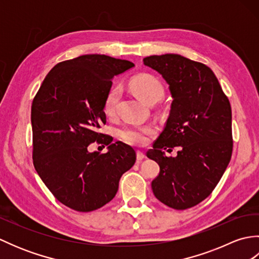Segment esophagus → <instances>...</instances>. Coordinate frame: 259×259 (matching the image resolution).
<instances>
[{
    "instance_id": "obj_1",
    "label": "esophagus",
    "mask_w": 259,
    "mask_h": 259,
    "mask_svg": "<svg viewBox=\"0 0 259 259\" xmlns=\"http://www.w3.org/2000/svg\"><path fill=\"white\" fill-rule=\"evenodd\" d=\"M146 158V155H145V153L144 152H142V151H137V160H138V161H141L142 160V159H145Z\"/></svg>"
}]
</instances>
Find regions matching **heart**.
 I'll return each mask as SVG.
<instances>
[{"label": "heart", "instance_id": "b5f03b06", "mask_svg": "<svg viewBox=\"0 0 259 259\" xmlns=\"http://www.w3.org/2000/svg\"><path fill=\"white\" fill-rule=\"evenodd\" d=\"M130 84L137 95L148 103L156 102L163 96V87L160 83V81L153 75L139 74L131 80ZM120 93V88L118 85H114L104 97L103 112L108 117H112L115 113ZM155 133V126L150 124H126L118 130V137L128 145L144 146L149 141V138Z\"/></svg>", "mask_w": 259, "mask_h": 259}]
</instances>
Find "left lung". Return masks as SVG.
<instances>
[{"label": "left lung", "mask_w": 259, "mask_h": 259, "mask_svg": "<svg viewBox=\"0 0 259 259\" xmlns=\"http://www.w3.org/2000/svg\"><path fill=\"white\" fill-rule=\"evenodd\" d=\"M144 64L162 75L172 97L164 129L147 151L160 171L153 195L164 205L184 210L205 200L232 158V108L210 68L179 54L150 56ZM179 146L176 157L163 150Z\"/></svg>", "instance_id": "left-lung-1"}]
</instances>
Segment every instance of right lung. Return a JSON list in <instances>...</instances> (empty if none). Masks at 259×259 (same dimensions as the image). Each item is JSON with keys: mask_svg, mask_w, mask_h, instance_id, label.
I'll use <instances>...</instances> for the list:
<instances>
[{"mask_svg": "<svg viewBox=\"0 0 259 259\" xmlns=\"http://www.w3.org/2000/svg\"><path fill=\"white\" fill-rule=\"evenodd\" d=\"M135 67L126 60L85 54L58 63L48 73L31 108L33 164L57 199L89 212L113 199L136 152L98 129L106 124L103 101L112 78ZM108 152L89 153L93 142Z\"/></svg>", "mask_w": 259, "mask_h": 259, "instance_id": "add662e5", "label": "right lung"}]
</instances>
